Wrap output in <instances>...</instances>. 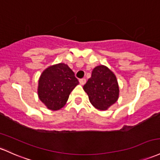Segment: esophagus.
Returning <instances> with one entry per match:
<instances>
[{
  "mask_svg": "<svg viewBox=\"0 0 160 160\" xmlns=\"http://www.w3.org/2000/svg\"><path fill=\"white\" fill-rule=\"evenodd\" d=\"M79 82H80V85H84L86 83V79L85 78H82V79H80L79 80Z\"/></svg>",
  "mask_w": 160,
  "mask_h": 160,
  "instance_id": "esophagus-1",
  "label": "esophagus"
}]
</instances>
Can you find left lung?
<instances>
[{"mask_svg": "<svg viewBox=\"0 0 160 160\" xmlns=\"http://www.w3.org/2000/svg\"><path fill=\"white\" fill-rule=\"evenodd\" d=\"M91 104L99 110H106L118 99L119 88L115 75L106 66L94 68L83 86Z\"/></svg>", "mask_w": 160, "mask_h": 160, "instance_id": "1", "label": "left lung"}]
</instances>
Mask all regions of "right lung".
I'll list each match as a JSON object with an SVG mask.
<instances>
[{
	"label": "right lung",
	"mask_w": 160,
	"mask_h": 160,
	"mask_svg": "<svg viewBox=\"0 0 160 160\" xmlns=\"http://www.w3.org/2000/svg\"><path fill=\"white\" fill-rule=\"evenodd\" d=\"M78 83L74 73L67 64L51 66L40 76L38 97L49 109L58 110L66 104L70 93Z\"/></svg>",
	"instance_id": "1"
}]
</instances>
